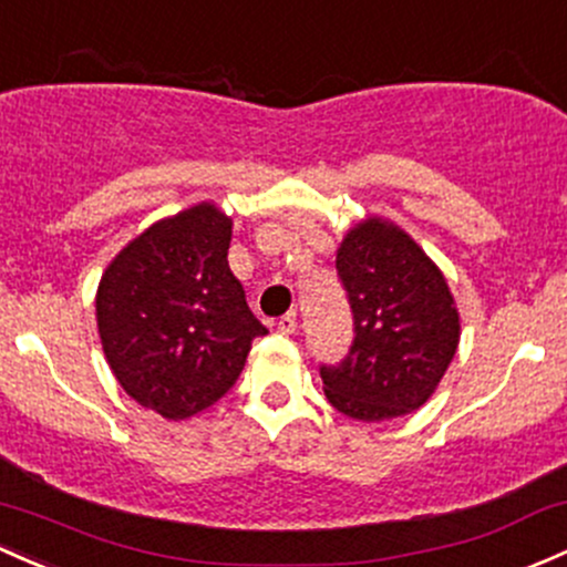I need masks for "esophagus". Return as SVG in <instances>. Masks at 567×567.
<instances>
[{"label": "esophagus", "instance_id": "esophagus-1", "mask_svg": "<svg viewBox=\"0 0 567 567\" xmlns=\"http://www.w3.org/2000/svg\"><path fill=\"white\" fill-rule=\"evenodd\" d=\"M296 328H298L296 312H288L285 317H279V322H277L279 333H296Z\"/></svg>", "mask_w": 567, "mask_h": 567}]
</instances>
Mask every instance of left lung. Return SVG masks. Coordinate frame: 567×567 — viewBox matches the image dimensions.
I'll use <instances>...</instances> for the list:
<instances>
[{"label": "left lung", "mask_w": 567, "mask_h": 567, "mask_svg": "<svg viewBox=\"0 0 567 567\" xmlns=\"http://www.w3.org/2000/svg\"><path fill=\"white\" fill-rule=\"evenodd\" d=\"M336 271L352 309V347L320 365L336 412L384 422L416 412L450 369L460 315L444 274L403 228L369 217L350 228Z\"/></svg>", "instance_id": "obj_1"}]
</instances>
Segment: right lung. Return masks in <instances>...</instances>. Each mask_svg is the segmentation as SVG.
<instances>
[{"label": "right lung", "mask_w": 567, "mask_h": 567, "mask_svg": "<svg viewBox=\"0 0 567 567\" xmlns=\"http://www.w3.org/2000/svg\"><path fill=\"white\" fill-rule=\"evenodd\" d=\"M231 217L202 202L153 223L102 274L96 326L121 388L166 420H188L239 379L266 336L228 269Z\"/></svg>", "instance_id": "obj_1"}]
</instances>
